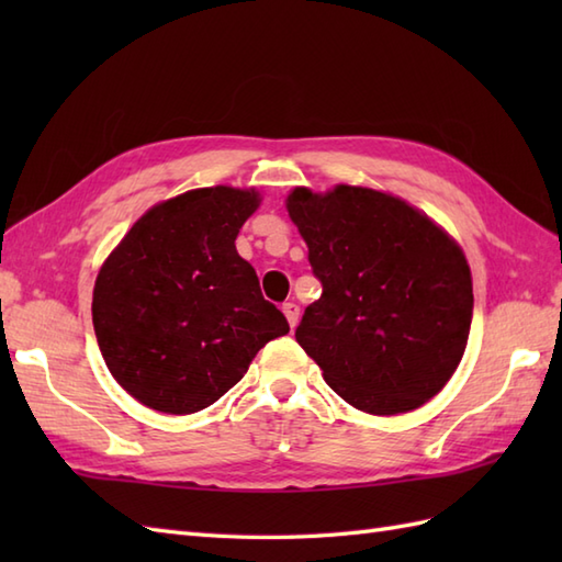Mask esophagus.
Wrapping results in <instances>:
<instances>
[{
    "label": "esophagus",
    "instance_id": "34e87169",
    "mask_svg": "<svg viewBox=\"0 0 562 562\" xmlns=\"http://www.w3.org/2000/svg\"><path fill=\"white\" fill-rule=\"evenodd\" d=\"M282 314L288 316V321H290V328H294L296 324H300V304H294V302L282 304Z\"/></svg>",
    "mask_w": 562,
    "mask_h": 562
}]
</instances>
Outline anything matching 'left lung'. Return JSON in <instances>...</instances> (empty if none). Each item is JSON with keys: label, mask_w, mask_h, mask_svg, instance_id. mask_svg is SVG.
Listing matches in <instances>:
<instances>
[{"label": "left lung", "mask_w": 562, "mask_h": 562, "mask_svg": "<svg viewBox=\"0 0 562 562\" xmlns=\"http://www.w3.org/2000/svg\"><path fill=\"white\" fill-rule=\"evenodd\" d=\"M288 212L321 282L294 338L357 411L398 415L445 389L463 357L473 282L461 246L401 198L294 188Z\"/></svg>", "instance_id": "8db88e82"}]
</instances>
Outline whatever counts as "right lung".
<instances>
[{
  "mask_svg": "<svg viewBox=\"0 0 562 562\" xmlns=\"http://www.w3.org/2000/svg\"><path fill=\"white\" fill-rule=\"evenodd\" d=\"M254 188L188 190L147 210L105 258L93 330L113 379L151 411L190 415L241 381L262 345L290 333L262 300L236 236Z\"/></svg>",
  "mask_w": 562,
  "mask_h": 562,
  "instance_id": "1",
  "label": "right lung"
}]
</instances>
